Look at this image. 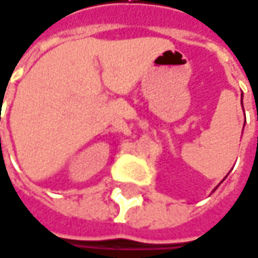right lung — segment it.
Instances as JSON below:
<instances>
[{
	"label": "right lung",
	"instance_id": "add662e5",
	"mask_svg": "<svg viewBox=\"0 0 258 258\" xmlns=\"http://www.w3.org/2000/svg\"><path fill=\"white\" fill-rule=\"evenodd\" d=\"M0 139H1V138H0Z\"/></svg>",
	"mask_w": 258,
	"mask_h": 258
}]
</instances>
